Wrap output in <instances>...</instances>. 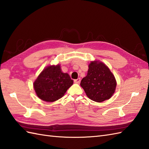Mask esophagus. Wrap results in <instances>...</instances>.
<instances>
[{"label": "esophagus", "instance_id": "34e87169", "mask_svg": "<svg viewBox=\"0 0 149 149\" xmlns=\"http://www.w3.org/2000/svg\"><path fill=\"white\" fill-rule=\"evenodd\" d=\"M81 82V79L80 78H78L77 79H75L74 80V82L75 83V84H79Z\"/></svg>", "mask_w": 149, "mask_h": 149}]
</instances>
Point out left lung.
Masks as SVG:
<instances>
[{"label": "left lung", "mask_w": 149, "mask_h": 149, "mask_svg": "<svg viewBox=\"0 0 149 149\" xmlns=\"http://www.w3.org/2000/svg\"><path fill=\"white\" fill-rule=\"evenodd\" d=\"M81 87L88 97L96 102L109 100L115 92L117 82L109 67L101 61H91L88 74L82 79Z\"/></svg>", "instance_id": "1"}]
</instances>
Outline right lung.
<instances>
[{
	"instance_id": "obj_1",
	"label": "right lung",
	"mask_w": 149,
	"mask_h": 149,
	"mask_svg": "<svg viewBox=\"0 0 149 149\" xmlns=\"http://www.w3.org/2000/svg\"><path fill=\"white\" fill-rule=\"evenodd\" d=\"M73 82L67 73L61 72L60 65H50L38 76L33 82V88L40 99L53 102L65 95Z\"/></svg>"
}]
</instances>
